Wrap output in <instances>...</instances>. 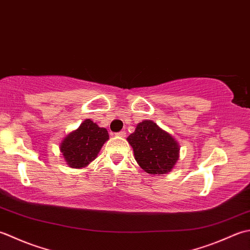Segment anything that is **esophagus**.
Wrapping results in <instances>:
<instances>
[{"label": "esophagus", "instance_id": "esophagus-1", "mask_svg": "<svg viewBox=\"0 0 250 250\" xmlns=\"http://www.w3.org/2000/svg\"><path fill=\"white\" fill-rule=\"evenodd\" d=\"M116 136H119V137H122V138H124V137L126 136V131H125V130H122V131L118 132V134H116Z\"/></svg>", "mask_w": 250, "mask_h": 250}]
</instances>
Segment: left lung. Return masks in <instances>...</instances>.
Returning a JSON list of instances; mask_svg holds the SVG:
<instances>
[{
  "label": "left lung",
  "mask_w": 250,
  "mask_h": 250,
  "mask_svg": "<svg viewBox=\"0 0 250 250\" xmlns=\"http://www.w3.org/2000/svg\"><path fill=\"white\" fill-rule=\"evenodd\" d=\"M135 160L147 174L164 175L174 169L180 156V146L169 132L151 120L137 124L127 137Z\"/></svg>",
  "instance_id": "obj_1"
}]
</instances>
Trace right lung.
Masks as SVG:
<instances>
[{
    "instance_id": "1",
    "label": "right lung",
    "mask_w": 250,
    "mask_h": 250,
    "mask_svg": "<svg viewBox=\"0 0 250 250\" xmlns=\"http://www.w3.org/2000/svg\"><path fill=\"white\" fill-rule=\"evenodd\" d=\"M109 140L108 130L99 127L89 119L64 137L59 150L65 164L71 168H85L97 159L101 147Z\"/></svg>"
}]
</instances>
